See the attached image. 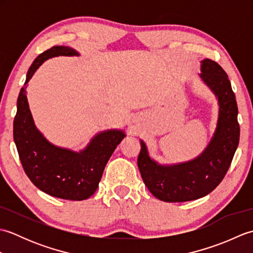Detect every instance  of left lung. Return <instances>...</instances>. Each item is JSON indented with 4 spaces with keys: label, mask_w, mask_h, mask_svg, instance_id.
I'll return each mask as SVG.
<instances>
[{
    "label": "left lung",
    "mask_w": 253,
    "mask_h": 253,
    "mask_svg": "<svg viewBox=\"0 0 253 253\" xmlns=\"http://www.w3.org/2000/svg\"><path fill=\"white\" fill-rule=\"evenodd\" d=\"M200 76L218 98L216 131L203 153L190 162L162 166L150 159L141 140L138 168L144 185L165 202H185L209 195L226 175L239 143L238 107L227 74L215 61H202Z\"/></svg>",
    "instance_id": "obj_1"
}]
</instances>
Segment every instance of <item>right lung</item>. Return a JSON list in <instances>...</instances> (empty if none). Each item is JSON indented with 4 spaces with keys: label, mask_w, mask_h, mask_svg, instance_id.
<instances>
[{
    "label": "right lung",
    "mask_w": 253,
    "mask_h": 253,
    "mask_svg": "<svg viewBox=\"0 0 253 253\" xmlns=\"http://www.w3.org/2000/svg\"><path fill=\"white\" fill-rule=\"evenodd\" d=\"M58 55L78 53L68 46L55 45L41 53L31 64L17 99L14 141L21 165L32 184L50 196L80 201L95 192L107 161L125 133L121 130L101 132L80 153L53 146L41 135L32 120L26 84L42 63Z\"/></svg>",
    "instance_id": "1"
}]
</instances>
